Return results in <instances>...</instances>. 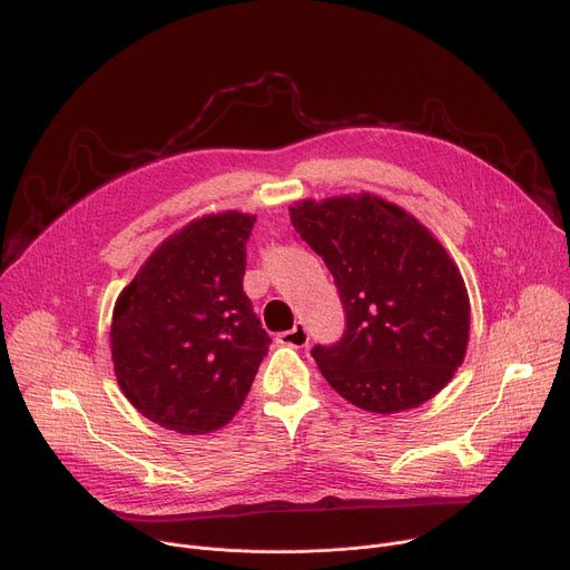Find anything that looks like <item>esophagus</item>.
<instances>
[{"label": "esophagus", "instance_id": "obj_1", "mask_svg": "<svg viewBox=\"0 0 570 570\" xmlns=\"http://www.w3.org/2000/svg\"><path fill=\"white\" fill-rule=\"evenodd\" d=\"M277 341L282 346H291V348H305L309 344V334L307 327L302 323H295L291 330H284L277 334Z\"/></svg>", "mask_w": 570, "mask_h": 570}]
</instances>
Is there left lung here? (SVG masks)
<instances>
[{"label": "left lung", "mask_w": 570, "mask_h": 570, "mask_svg": "<svg viewBox=\"0 0 570 570\" xmlns=\"http://www.w3.org/2000/svg\"><path fill=\"white\" fill-rule=\"evenodd\" d=\"M323 256L346 312L336 346L312 351L348 403L394 414L433 399L463 364L470 295L456 261L412 213L360 193L288 208Z\"/></svg>", "instance_id": "obj_1"}]
</instances>
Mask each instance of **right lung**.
<instances>
[{
    "instance_id": "right-lung-1",
    "label": "right lung",
    "mask_w": 570,
    "mask_h": 570,
    "mask_svg": "<svg viewBox=\"0 0 570 570\" xmlns=\"http://www.w3.org/2000/svg\"><path fill=\"white\" fill-rule=\"evenodd\" d=\"M256 215L208 213L165 238L119 293L111 362L126 399L154 424L206 435L240 410L271 336L243 293Z\"/></svg>"
}]
</instances>
